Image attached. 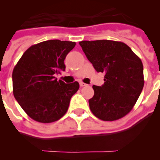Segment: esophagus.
Instances as JSON below:
<instances>
[{"label": "esophagus", "mask_w": 160, "mask_h": 160, "mask_svg": "<svg viewBox=\"0 0 160 160\" xmlns=\"http://www.w3.org/2000/svg\"><path fill=\"white\" fill-rule=\"evenodd\" d=\"M79 84H80V87H87V85L86 84V83L82 82H80V83H79Z\"/></svg>", "instance_id": "obj_1"}]
</instances>
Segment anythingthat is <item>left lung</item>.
Masks as SVG:
<instances>
[{"instance_id":"8db88e82","label":"left lung","mask_w":160,"mask_h":160,"mask_svg":"<svg viewBox=\"0 0 160 160\" xmlns=\"http://www.w3.org/2000/svg\"><path fill=\"white\" fill-rule=\"evenodd\" d=\"M79 45L96 71L105 73L104 84L93 86L94 94L89 100L91 112L103 121H114L127 115L143 88L141 59L121 42L82 41Z\"/></svg>"}]
</instances>
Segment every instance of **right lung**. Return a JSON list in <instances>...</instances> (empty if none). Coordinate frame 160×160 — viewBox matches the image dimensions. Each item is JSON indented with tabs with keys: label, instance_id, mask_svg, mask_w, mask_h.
Returning a JSON list of instances; mask_svg holds the SVG:
<instances>
[{
	"label": "right lung",
	"instance_id": "right-lung-1",
	"mask_svg": "<svg viewBox=\"0 0 160 160\" xmlns=\"http://www.w3.org/2000/svg\"><path fill=\"white\" fill-rule=\"evenodd\" d=\"M76 43L49 40L30 46L12 71L14 98L32 119L42 123L58 121L66 113L79 83L66 84L54 74L64 71V60Z\"/></svg>",
	"mask_w": 160,
	"mask_h": 160
}]
</instances>
